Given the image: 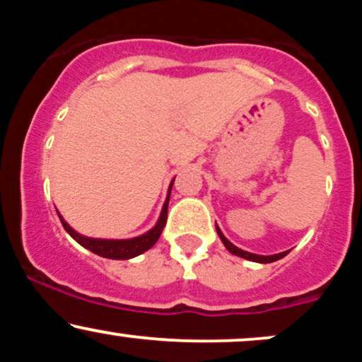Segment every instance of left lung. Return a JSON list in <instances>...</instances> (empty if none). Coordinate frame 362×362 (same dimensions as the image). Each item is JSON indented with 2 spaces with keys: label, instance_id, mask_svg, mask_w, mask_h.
Segmentation results:
<instances>
[{
  "label": "left lung",
  "instance_id": "left-lung-1",
  "mask_svg": "<svg viewBox=\"0 0 362 362\" xmlns=\"http://www.w3.org/2000/svg\"><path fill=\"white\" fill-rule=\"evenodd\" d=\"M216 231H218L219 238H221V242H223L224 247L228 248V252H230V253H233V255H236V257H242V259H247V260H252V262H259V264H271V262H276V260L282 259V257H286V255H288V252L274 253V255H257V253H252V252L242 250V248L235 247V245L231 243L230 240H228L226 236H224V235L221 233V230H219V226H218V224H216Z\"/></svg>",
  "mask_w": 362,
  "mask_h": 362
}]
</instances>
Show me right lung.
Returning <instances> with one entry per match:
<instances>
[{
	"instance_id": "1",
	"label": "right lung",
	"mask_w": 362,
	"mask_h": 362,
	"mask_svg": "<svg viewBox=\"0 0 362 362\" xmlns=\"http://www.w3.org/2000/svg\"><path fill=\"white\" fill-rule=\"evenodd\" d=\"M175 180V178H173ZM173 180L170 182L168 187V192H167V199H165L163 207H161V213L160 218L155 226L151 230H148L146 233L134 236V238H127V240H107V238H91V236H85L80 235L78 231H74L68 223L64 221V218L59 214L57 211V216H59L62 226L64 230L68 231L69 236L73 240H76L81 247H85L86 250L97 253V255L103 257V259H112V260H129V259H134V257L141 255L149 248L153 247L160 238L161 231H163L165 223H167V216H168V202H170V192H172V187H173Z\"/></svg>"
}]
</instances>
